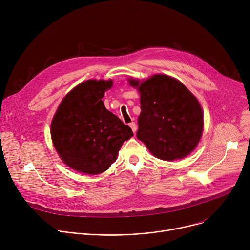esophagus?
<instances>
[{
    "label": "esophagus",
    "instance_id": "esophagus-1",
    "mask_svg": "<svg viewBox=\"0 0 250 250\" xmlns=\"http://www.w3.org/2000/svg\"><path fill=\"white\" fill-rule=\"evenodd\" d=\"M129 126L131 127L132 131H133L134 133H136V131H137V125H136V123H135V122H131V123L129 124Z\"/></svg>",
    "mask_w": 250,
    "mask_h": 250
}]
</instances>
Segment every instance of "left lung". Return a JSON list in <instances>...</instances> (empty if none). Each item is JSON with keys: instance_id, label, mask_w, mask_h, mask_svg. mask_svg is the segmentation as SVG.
<instances>
[{"instance_id": "8db88e82", "label": "left lung", "mask_w": 250, "mask_h": 250, "mask_svg": "<svg viewBox=\"0 0 250 250\" xmlns=\"http://www.w3.org/2000/svg\"><path fill=\"white\" fill-rule=\"evenodd\" d=\"M129 82L141 96L138 139L161 160L188 156L197 147L204 127L197 98L183 83L168 75L156 74L142 83L134 79Z\"/></svg>"}]
</instances>
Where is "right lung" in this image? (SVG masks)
<instances>
[{
	"label": "right lung",
	"mask_w": 250,
	"mask_h": 250,
	"mask_svg": "<svg viewBox=\"0 0 250 250\" xmlns=\"http://www.w3.org/2000/svg\"><path fill=\"white\" fill-rule=\"evenodd\" d=\"M112 80H87L73 88L55 113L50 133L62 160L89 175L105 172L133 132L101 100Z\"/></svg>",
	"instance_id": "obj_1"
}]
</instances>
